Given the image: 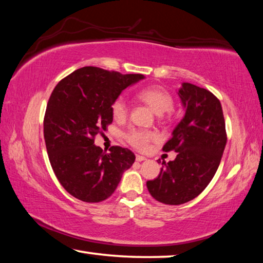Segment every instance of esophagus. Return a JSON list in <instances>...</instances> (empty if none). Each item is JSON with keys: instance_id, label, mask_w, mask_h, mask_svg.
Returning a JSON list of instances; mask_svg holds the SVG:
<instances>
[{"instance_id": "obj_1", "label": "esophagus", "mask_w": 263, "mask_h": 263, "mask_svg": "<svg viewBox=\"0 0 263 263\" xmlns=\"http://www.w3.org/2000/svg\"><path fill=\"white\" fill-rule=\"evenodd\" d=\"M136 160H137V161H144V160H146V158L145 157H142V155H136Z\"/></svg>"}]
</instances>
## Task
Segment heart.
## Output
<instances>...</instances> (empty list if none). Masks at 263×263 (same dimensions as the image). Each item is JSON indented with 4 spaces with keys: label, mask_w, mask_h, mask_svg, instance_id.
<instances>
[{
    "label": "heart",
    "mask_w": 263,
    "mask_h": 263,
    "mask_svg": "<svg viewBox=\"0 0 263 263\" xmlns=\"http://www.w3.org/2000/svg\"><path fill=\"white\" fill-rule=\"evenodd\" d=\"M137 97L146 105H148L157 115H162L168 112L173 108L174 101L172 95L161 86H151L147 88L141 89L138 91ZM111 112L116 121H123L127 116V105L122 97L116 100L112 106H111ZM125 140L136 149L144 151L147 147L151 141H153L157 136L152 131L138 130V128H131L130 131L125 133Z\"/></svg>",
    "instance_id": "b5f03b06"
}]
</instances>
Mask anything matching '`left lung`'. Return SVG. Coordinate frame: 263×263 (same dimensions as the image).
Listing matches in <instances>:
<instances>
[{"mask_svg":"<svg viewBox=\"0 0 263 263\" xmlns=\"http://www.w3.org/2000/svg\"><path fill=\"white\" fill-rule=\"evenodd\" d=\"M177 94L185 112L162 148L177 155L162 161L159 176L146 183L152 197L168 205L189 202L206 188L228 140L221 104L211 91L183 82Z\"/></svg>","mask_w":263,"mask_h":263,"instance_id":"8db88e82","label":"left lung"}]
</instances>
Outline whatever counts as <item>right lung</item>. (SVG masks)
<instances>
[{
  "label": "right lung",
  "mask_w": 263,
  "mask_h": 263,
  "mask_svg": "<svg viewBox=\"0 0 263 263\" xmlns=\"http://www.w3.org/2000/svg\"><path fill=\"white\" fill-rule=\"evenodd\" d=\"M141 74L82 67L53 89L44 117V138L53 172L65 190L87 203L104 201L117 188L136 155L112 146L110 153L94 144L112 123L111 106Z\"/></svg>",
  "instance_id": "right-lung-1"
}]
</instances>
